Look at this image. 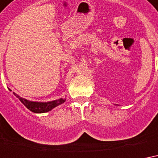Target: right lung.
<instances>
[{
    "label": "right lung",
    "instance_id": "obj_1",
    "mask_svg": "<svg viewBox=\"0 0 158 158\" xmlns=\"http://www.w3.org/2000/svg\"><path fill=\"white\" fill-rule=\"evenodd\" d=\"M14 95L16 96L17 98L21 101L22 103L24 104V106H26L27 109H29V110L32 111L34 113H45L48 111H50L56 106H59L61 104L64 103L66 99H58L56 101H49V102H35V101H27L26 99H24L20 97L19 96L16 95L14 93Z\"/></svg>",
    "mask_w": 158,
    "mask_h": 158
}]
</instances>
